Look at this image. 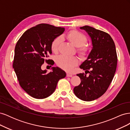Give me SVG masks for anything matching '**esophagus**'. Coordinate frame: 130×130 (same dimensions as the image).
Returning <instances> with one entry per match:
<instances>
[{"instance_id":"esophagus-1","label":"esophagus","mask_w":130,"mask_h":130,"mask_svg":"<svg viewBox=\"0 0 130 130\" xmlns=\"http://www.w3.org/2000/svg\"><path fill=\"white\" fill-rule=\"evenodd\" d=\"M72 76H73V75L72 74H70L68 73H67V77H72Z\"/></svg>"}]
</instances>
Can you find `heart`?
<instances>
[{
	"mask_svg": "<svg viewBox=\"0 0 130 130\" xmlns=\"http://www.w3.org/2000/svg\"><path fill=\"white\" fill-rule=\"evenodd\" d=\"M66 38L71 44L77 48L76 52L82 59L87 58L92 52V47L86 44L87 38L85 35L76 30H72L67 33ZM62 43L60 37L55 38L51 43L50 48L54 54H57ZM57 66L67 72H72L75 67L78 63V59L76 57H67L60 56L56 58Z\"/></svg>",
	"mask_w": 130,
	"mask_h": 130,
	"instance_id": "obj_1",
	"label": "heart"
}]
</instances>
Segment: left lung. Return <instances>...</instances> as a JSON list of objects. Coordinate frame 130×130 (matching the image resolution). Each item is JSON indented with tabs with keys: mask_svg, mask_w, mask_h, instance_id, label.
<instances>
[{
	"mask_svg": "<svg viewBox=\"0 0 130 130\" xmlns=\"http://www.w3.org/2000/svg\"><path fill=\"white\" fill-rule=\"evenodd\" d=\"M80 29L86 30L91 37L93 48L87 60L80 66L86 70L85 74H77L81 83L73 90L80 99L90 101L107 90L115 76L118 58L115 42L108 34L87 25Z\"/></svg>",
	"mask_w": 130,
	"mask_h": 130,
	"instance_id": "obj_1",
	"label": "left lung"
}]
</instances>
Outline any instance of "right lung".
I'll return each mask as SVG.
<instances>
[{
    "mask_svg": "<svg viewBox=\"0 0 130 130\" xmlns=\"http://www.w3.org/2000/svg\"><path fill=\"white\" fill-rule=\"evenodd\" d=\"M64 29L42 23L26 30L15 45L13 68L21 87L31 96L38 99L49 96L58 81L66 77V73L58 67L48 74L41 69L44 62L50 67L54 64L46 59L52 54L51 43Z\"/></svg>",
    "mask_w": 130,
    "mask_h": 130,
    "instance_id": "1",
    "label": "right lung"
}]
</instances>
